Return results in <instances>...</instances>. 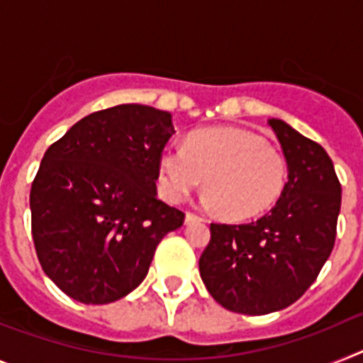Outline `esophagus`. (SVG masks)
<instances>
[{"label": "esophagus", "instance_id": "1", "mask_svg": "<svg viewBox=\"0 0 363 363\" xmlns=\"http://www.w3.org/2000/svg\"><path fill=\"white\" fill-rule=\"evenodd\" d=\"M185 221H187V223H192V221H203V218H201L200 214L187 211V214H185Z\"/></svg>", "mask_w": 363, "mask_h": 363}]
</instances>
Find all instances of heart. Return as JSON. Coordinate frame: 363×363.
<instances>
[{
    "label": "heart",
    "instance_id": "heart-1",
    "mask_svg": "<svg viewBox=\"0 0 363 363\" xmlns=\"http://www.w3.org/2000/svg\"><path fill=\"white\" fill-rule=\"evenodd\" d=\"M203 184V201L229 220H249L272 209L287 185L284 154L243 129H203L184 147H167L158 162V187L179 203Z\"/></svg>",
    "mask_w": 363,
    "mask_h": 363
}]
</instances>
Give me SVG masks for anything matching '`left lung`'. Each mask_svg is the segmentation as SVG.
<instances>
[{
  "instance_id": "8db88e82",
  "label": "left lung",
  "mask_w": 363,
  "mask_h": 363,
  "mask_svg": "<svg viewBox=\"0 0 363 363\" xmlns=\"http://www.w3.org/2000/svg\"><path fill=\"white\" fill-rule=\"evenodd\" d=\"M289 179L271 213L249 223H211L200 274L221 307L242 314L285 309L309 289L331 255L342 185L320 143L269 120Z\"/></svg>"
}]
</instances>
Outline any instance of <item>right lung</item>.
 <instances>
[{
    "label": "right lung",
    "instance_id": "add662e5",
    "mask_svg": "<svg viewBox=\"0 0 363 363\" xmlns=\"http://www.w3.org/2000/svg\"><path fill=\"white\" fill-rule=\"evenodd\" d=\"M171 114L125 104L92 112L47 149L30 187L32 240L45 274L82 303L142 284L185 213L156 196Z\"/></svg>",
    "mask_w": 363,
    "mask_h": 363
}]
</instances>
